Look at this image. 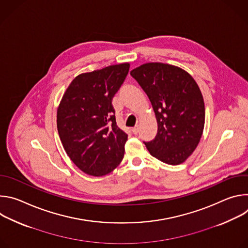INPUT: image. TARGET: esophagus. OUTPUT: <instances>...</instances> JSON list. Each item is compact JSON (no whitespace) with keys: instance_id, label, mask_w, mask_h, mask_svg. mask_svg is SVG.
I'll list each match as a JSON object with an SVG mask.
<instances>
[{"instance_id":"obj_1","label":"esophagus","mask_w":248,"mask_h":248,"mask_svg":"<svg viewBox=\"0 0 248 248\" xmlns=\"http://www.w3.org/2000/svg\"><path fill=\"white\" fill-rule=\"evenodd\" d=\"M139 131V125H135L133 128H132V132L133 134H137Z\"/></svg>"}]
</instances>
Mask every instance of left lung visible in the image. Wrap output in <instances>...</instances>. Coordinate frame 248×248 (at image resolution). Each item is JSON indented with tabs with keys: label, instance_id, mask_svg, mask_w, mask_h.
Listing matches in <instances>:
<instances>
[{
	"label": "left lung",
	"instance_id": "8db88e82",
	"mask_svg": "<svg viewBox=\"0 0 248 248\" xmlns=\"http://www.w3.org/2000/svg\"><path fill=\"white\" fill-rule=\"evenodd\" d=\"M130 76L147 94L158 124L155 138L144 142L146 148L163 163H184L204 128L205 106L197 83L183 68L163 62L141 64Z\"/></svg>",
	"mask_w": 248,
	"mask_h": 248
}]
</instances>
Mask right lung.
Returning <instances> with one entry per match:
<instances>
[{"label": "right lung", "mask_w": 248, "mask_h": 248, "mask_svg": "<svg viewBox=\"0 0 248 248\" xmlns=\"http://www.w3.org/2000/svg\"><path fill=\"white\" fill-rule=\"evenodd\" d=\"M128 70L129 63L124 62L81 74L68 85L59 105L62 144L87 174H108L124 158L127 134L117 125L112 100Z\"/></svg>", "instance_id": "obj_1"}]
</instances>
